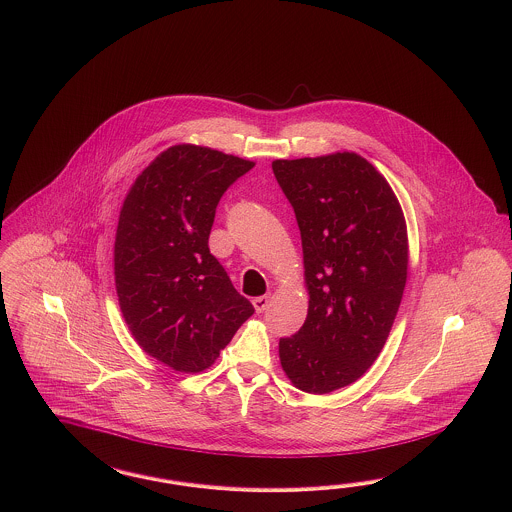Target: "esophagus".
Instances as JSON below:
<instances>
[{
	"label": "esophagus",
	"instance_id": "obj_1",
	"mask_svg": "<svg viewBox=\"0 0 512 512\" xmlns=\"http://www.w3.org/2000/svg\"><path fill=\"white\" fill-rule=\"evenodd\" d=\"M269 303H271V297L269 296L254 297L252 299V305H254L256 313H264L265 309L269 307Z\"/></svg>",
	"mask_w": 512,
	"mask_h": 512
}]
</instances>
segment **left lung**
Instances as JSON below:
<instances>
[{"mask_svg": "<svg viewBox=\"0 0 512 512\" xmlns=\"http://www.w3.org/2000/svg\"><path fill=\"white\" fill-rule=\"evenodd\" d=\"M273 173L301 231L307 318L279 341L286 377L330 394L379 358L403 297L407 226L394 190L356 152L275 160Z\"/></svg>", "mask_w": 512, "mask_h": 512, "instance_id": "obj_1", "label": "left lung"}]
</instances>
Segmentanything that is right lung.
<instances>
[{
  "label": "right lung",
  "instance_id": "add662e5",
  "mask_svg": "<svg viewBox=\"0 0 512 512\" xmlns=\"http://www.w3.org/2000/svg\"><path fill=\"white\" fill-rule=\"evenodd\" d=\"M252 167L220 150L175 145L143 169L120 209V311L137 345L175 371L211 367L254 314L209 250L218 201Z\"/></svg>",
  "mask_w": 512,
  "mask_h": 512
}]
</instances>
